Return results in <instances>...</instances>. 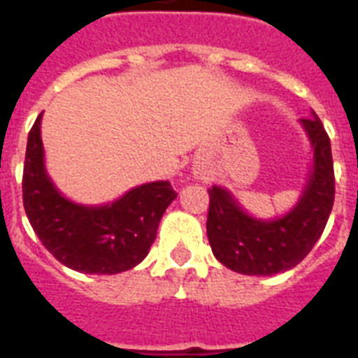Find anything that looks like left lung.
Returning <instances> with one entry per match:
<instances>
[{
    "label": "left lung",
    "instance_id": "left-lung-1",
    "mask_svg": "<svg viewBox=\"0 0 358 358\" xmlns=\"http://www.w3.org/2000/svg\"><path fill=\"white\" fill-rule=\"evenodd\" d=\"M314 146V169L297 206L277 221L249 217L229 191L213 185L208 208V239L223 266L243 275H275L292 269L316 245L334 204L331 139L320 119H301Z\"/></svg>",
    "mask_w": 358,
    "mask_h": 358
}]
</instances>
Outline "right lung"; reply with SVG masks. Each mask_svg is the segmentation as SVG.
<instances>
[{"label": "right lung", "mask_w": 358, "mask_h": 358, "mask_svg": "<svg viewBox=\"0 0 358 358\" xmlns=\"http://www.w3.org/2000/svg\"><path fill=\"white\" fill-rule=\"evenodd\" d=\"M38 115L27 137L22 196L42 245L70 269L115 275L137 266L150 250L163 212L176 199L169 182L139 185L100 208L66 201L48 178Z\"/></svg>", "instance_id": "right-lung-1"}]
</instances>
